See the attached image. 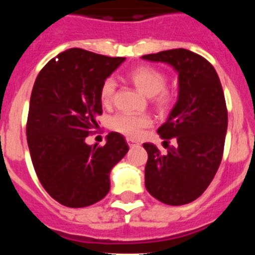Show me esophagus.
Segmentation results:
<instances>
[{
	"mask_svg": "<svg viewBox=\"0 0 255 255\" xmlns=\"http://www.w3.org/2000/svg\"><path fill=\"white\" fill-rule=\"evenodd\" d=\"M126 141H128V144H129V147H130V148L135 147V145L138 144V141H135L134 139H126Z\"/></svg>",
	"mask_w": 255,
	"mask_h": 255,
	"instance_id": "34e87169",
	"label": "esophagus"
}]
</instances>
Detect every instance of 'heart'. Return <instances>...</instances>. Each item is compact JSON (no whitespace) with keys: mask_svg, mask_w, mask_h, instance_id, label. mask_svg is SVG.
I'll list each match as a JSON object with an SVG mask.
<instances>
[{"mask_svg":"<svg viewBox=\"0 0 255 255\" xmlns=\"http://www.w3.org/2000/svg\"><path fill=\"white\" fill-rule=\"evenodd\" d=\"M130 82L147 97H152V102L159 112H167L175 103L176 96L172 89L166 88L167 75L152 66H138L128 74ZM116 83L108 78L103 82L100 91V100L103 106H110L114 101ZM152 125V119L148 115L117 114L110 120V128L114 131L138 138L144 129Z\"/></svg>","mask_w":255,"mask_h":255,"instance_id":"1","label":"heart"}]
</instances>
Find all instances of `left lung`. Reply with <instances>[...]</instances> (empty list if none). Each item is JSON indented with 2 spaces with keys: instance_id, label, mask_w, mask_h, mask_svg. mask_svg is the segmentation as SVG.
Listing matches in <instances>:
<instances>
[{
  "instance_id": "8db88e82",
  "label": "left lung",
  "mask_w": 255,
  "mask_h": 255,
  "mask_svg": "<svg viewBox=\"0 0 255 255\" xmlns=\"http://www.w3.org/2000/svg\"><path fill=\"white\" fill-rule=\"evenodd\" d=\"M141 58L166 62L179 74V97L157 130L167 153L144 143L148 153L145 188L168 206L188 204L208 188L220 167L227 131V108L215 67L194 52L168 49ZM172 138L175 145L170 147Z\"/></svg>"
}]
</instances>
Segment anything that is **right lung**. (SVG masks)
I'll list each match as a JSON object with an SVG mask.
<instances>
[{"mask_svg":"<svg viewBox=\"0 0 255 255\" xmlns=\"http://www.w3.org/2000/svg\"><path fill=\"white\" fill-rule=\"evenodd\" d=\"M124 61L70 48L35 79L26 140L40 184L62 206L82 208L103 199L110 191V172L129 150L115 131L103 147L85 143L102 115L101 87Z\"/></svg>","mask_w":255,"mask_h":255,"instance_id":"1","label":"right lung"}]
</instances>
